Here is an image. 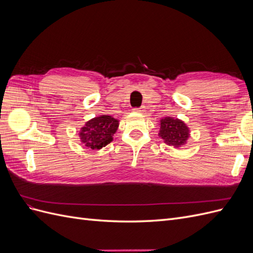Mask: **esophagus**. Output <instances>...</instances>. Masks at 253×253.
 Returning <instances> with one entry per match:
<instances>
[{"label":"esophagus","mask_w":253,"mask_h":253,"mask_svg":"<svg viewBox=\"0 0 253 253\" xmlns=\"http://www.w3.org/2000/svg\"><path fill=\"white\" fill-rule=\"evenodd\" d=\"M133 111H134V112H136V113H141V112H143V108H139V109H134Z\"/></svg>","instance_id":"esophagus-1"}]
</instances>
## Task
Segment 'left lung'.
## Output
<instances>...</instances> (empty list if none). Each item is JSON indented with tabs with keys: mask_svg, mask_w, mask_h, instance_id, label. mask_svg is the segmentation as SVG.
<instances>
[{
	"mask_svg": "<svg viewBox=\"0 0 253 253\" xmlns=\"http://www.w3.org/2000/svg\"><path fill=\"white\" fill-rule=\"evenodd\" d=\"M158 136L165 143L175 149L186 145L190 137V128L182 120L174 117H165L159 120Z\"/></svg>",
	"mask_w": 253,
	"mask_h": 253,
	"instance_id": "left-lung-1",
	"label": "left lung"
}]
</instances>
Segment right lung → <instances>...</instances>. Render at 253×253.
<instances>
[{"mask_svg": "<svg viewBox=\"0 0 253 253\" xmlns=\"http://www.w3.org/2000/svg\"><path fill=\"white\" fill-rule=\"evenodd\" d=\"M118 126V119L110 115H100L86 121L78 135L84 147L100 150L113 141V136L117 132Z\"/></svg>", "mask_w": 253, "mask_h": 253, "instance_id": "obj_1", "label": "right lung"}]
</instances>
